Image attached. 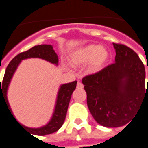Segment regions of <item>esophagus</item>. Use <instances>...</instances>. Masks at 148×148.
<instances>
[{
    "label": "esophagus",
    "instance_id": "1",
    "mask_svg": "<svg viewBox=\"0 0 148 148\" xmlns=\"http://www.w3.org/2000/svg\"><path fill=\"white\" fill-rule=\"evenodd\" d=\"M83 87H84V85H83V84L81 82H78L77 83V88H82Z\"/></svg>",
    "mask_w": 148,
    "mask_h": 148
}]
</instances>
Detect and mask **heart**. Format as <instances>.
Masks as SVG:
<instances>
[{
    "mask_svg": "<svg viewBox=\"0 0 148 148\" xmlns=\"http://www.w3.org/2000/svg\"><path fill=\"white\" fill-rule=\"evenodd\" d=\"M68 59L70 64L76 67L88 63V72L94 74L105 68L110 59V52L106 47L90 43L74 50Z\"/></svg>",
    "mask_w": 148,
    "mask_h": 148,
    "instance_id": "b5f03b06",
    "label": "heart"
}]
</instances>
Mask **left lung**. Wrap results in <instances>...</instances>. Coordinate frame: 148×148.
I'll use <instances>...</instances> for the list:
<instances>
[{
	"mask_svg": "<svg viewBox=\"0 0 148 148\" xmlns=\"http://www.w3.org/2000/svg\"><path fill=\"white\" fill-rule=\"evenodd\" d=\"M113 46L114 64L82 80L88 110L96 122L106 127L129 123L148 97V79L146 89L145 68L138 55L125 45Z\"/></svg>",
	"mask_w": 148,
	"mask_h": 148,
	"instance_id": "obj_1",
	"label": "left lung"
}]
</instances>
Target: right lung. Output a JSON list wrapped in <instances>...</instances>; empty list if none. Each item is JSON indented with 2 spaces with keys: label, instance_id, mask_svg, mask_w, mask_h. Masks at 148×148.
I'll return each instance as SVG.
<instances>
[{
  "label": "right lung",
  "instance_id": "1",
  "mask_svg": "<svg viewBox=\"0 0 148 148\" xmlns=\"http://www.w3.org/2000/svg\"><path fill=\"white\" fill-rule=\"evenodd\" d=\"M30 58H38L47 61L51 64H54L56 66H58L59 63V57L57 56L56 52L53 49L52 45L50 44H42L34 46L32 48H30L25 52L20 53L18 56L14 57L6 68L5 76L3 79L2 84H1V100H3L5 105L8 107L10 114L14 118V115L13 114V111L10 108V103L7 97V92L9 89L11 80L14 76V73L16 72L17 68H18L19 64L24 60L30 59ZM76 80L68 83V84H61L56 97V101L54 108L52 116L50 119L48 123L42 127H37V128H32V127H25L20 123L21 126L27 128L30 130L31 134L35 135H46V134H51L59 130L64 123V120L66 118L67 111H68V105L70 102V99L73 91L76 89ZM17 122L18 120L14 119Z\"/></svg>",
  "mask_w": 148,
  "mask_h": 148
}]
</instances>
